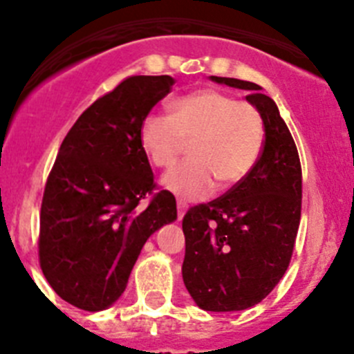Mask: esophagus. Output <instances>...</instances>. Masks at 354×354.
Listing matches in <instances>:
<instances>
[{
  "label": "esophagus",
  "mask_w": 354,
  "mask_h": 354,
  "mask_svg": "<svg viewBox=\"0 0 354 354\" xmlns=\"http://www.w3.org/2000/svg\"><path fill=\"white\" fill-rule=\"evenodd\" d=\"M186 209H187L186 202H183V200H177V218H179V220H183V216H184V212H186Z\"/></svg>",
  "instance_id": "esophagus-1"
}]
</instances>
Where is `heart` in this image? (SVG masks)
Here are the masks:
<instances>
[{
    "label": "heart",
    "mask_w": 354,
    "mask_h": 354,
    "mask_svg": "<svg viewBox=\"0 0 354 354\" xmlns=\"http://www.w3.org/2000/svg\"><path fill=\"white\" fill-rule=\"evenodd\" d=\"M264 118L248 101L216 88L195 90L170 102L168 115L150 113L140 126V143L158 168L174 167L192 142V158L162 179L175 195L200 198L243 183L264 147Z\"/></svg>",
    "instance_id": "b5f03b06"
}]
</instances>
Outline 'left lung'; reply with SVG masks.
I'll return each mask as SVG.
<instances>
[{
    "instance_id": "8db88e82",
    "label": "left lung",
    "mask_w": 354,
    "mask_h": 354,
    "mask_svg": "<svg viewBox=\"0 0 354 354\" xmlns=\"http://www.w3.org/2000/svg\"><path fill=\"white\" fill-rule=\"evenodd\" d=\"M248 90L264 118V147L243 183L183 218L184 286L200 308L245 310L274 289L289 268L301 218V162L289 127L255 83L212 76Z\"/></svg>"
}]
</instances>
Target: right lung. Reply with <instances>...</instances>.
Listing matches in <instances>:
<instances>
[{
  "label": "right lung",
  "instance_id": "1",
  "mask_svg": "<svg viewBox=\"0 0 354 354\" xmlns=\"http://www.w3.org/2000/svg\"><path fill=\"white\" fill-rule=\"evenodd\" d=\"M174 84L170 76L120 81L81 113L49 171L39 262L55 292L81 310L117 301L150 234L177 218L175 196L155 192L140 143L142 120Z\"/></svg>",
  "mask_w": 354,
  "mask_h": 354
}]
</instances>
